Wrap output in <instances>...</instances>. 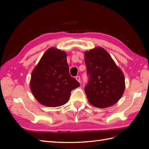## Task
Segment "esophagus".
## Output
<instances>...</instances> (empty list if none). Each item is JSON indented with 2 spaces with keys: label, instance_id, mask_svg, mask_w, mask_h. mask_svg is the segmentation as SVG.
<instances>
[{
  "label": "esophagus",
  "instance_id": "obj_1",
  "mask_svg": "<svg viewBox=\"0 0 149 149\" xmlns=\"http://www.w3.org/2000/svg\"><path fill=\"white\" fill-rule=\"evenodd\" d=\"M75 79H76V80L78 81V82H81V77H80V76H79V75H77V76H76L75 77Z\"/></svg>",
  "mask_w": 149,
  "mask_h": 149
}]
</instances>
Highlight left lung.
<instances>
[{
  "label": "left lung",
  "mask_w": 149,
  "mask_h": 149,
  "mask_svg": "<svg viewBox=\"0 0 149 149\" xmlns=\"http://www.w3.org/2000/svg\"><path fill=\"white\" fill-rule=\"evenodd\" d=\"M84 58L88 76L84 91L88 101L99 108L116 103L125 90V79L122 71L101 47L86 51Z\"/></svg>",
  "instance_id": "8db88e82"
}]
</instances>
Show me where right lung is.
Wrapping results in <instances>:
<instances>
[{"label": "right lung", "mask_w": 149, "mask_h": 149, "mask_svg": "<svg viewBox=\"0 0 149 149\" xmlns=\"http://www.w3.org/2000/svg\"><path fill=\"white\" fill-rule=\"evenodd\" d=\"M80 86L70 76L65 52L50 48L31 74V90L43 105L58 107L66 104L72 90Z\"/></svg>", "instance_id": "obj_1"}]
</instances>
